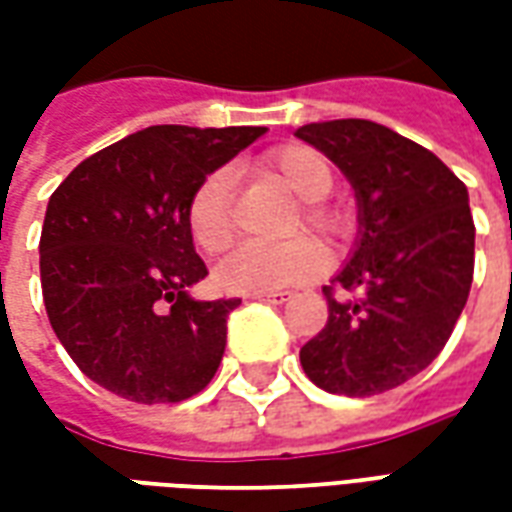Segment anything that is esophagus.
Listing matches in <instances>:
<instances>
[{
    "label": "esophagus",
    "instance_id": "34e87169",
    "mask_svg": "<svg viewBox=\"0 0 512 512\" xmlns=\"http://www.w3.org/2000/svg\"><path fill=\"white\" fill-rule=\"evenodd\" d=\"M249 299L271 301V304H282V301L290 299V293H288V290H279V293H249Z\"/></svg>",
    "mask_w": 512,
    "mask_h": 512
}]
</instances>
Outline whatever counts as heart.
Masks as SVG:
<instances>
[{
    "label": "heart",
    "instance_id": "1",
    "mask_svg": "<svg viewBox=\"0 0 512 512\" xmlns=\"http://www.w3.org/2000/svg\"><path fill=\"white\" fill-rule=\"evenodd\" d=\"M266 167L288 186L301 202V224L323 238H340L348 227V216L323 197L334 186V169L310 145H282L266 158ZM233 175L230 169H213L194 186L186 205V224L208 255H219L233 244ZM329 266V257L310 238H296L288 244H241L213 271L216 285L227 293H274L290 285H304L318 279Z\"/></svg>",
    "mask_w": 512,
    "mask_h": 512
}]
</instances>
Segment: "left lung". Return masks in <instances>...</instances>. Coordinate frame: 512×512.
Segmentation results:
<instances>
[{
	"label": "left lung",
	"instance_id": "left-lung-1",
	"mask_svg": "<svg viewBox=\"0 0 512 512\" xmlns=\"http://www.w3.org/2000/svg\"><path fill=\"white\" fill-rule=\"evenodd\" d=\"M296 136L332 158L359 205L354 255L323 288L329 321L301 348V367L334 395H381L441 354L466 307L469 191L428 147L373 120L310 123Z\"/></svg>",
	"mask_w": 512,
	"mask_h": 512
}]
</instances>
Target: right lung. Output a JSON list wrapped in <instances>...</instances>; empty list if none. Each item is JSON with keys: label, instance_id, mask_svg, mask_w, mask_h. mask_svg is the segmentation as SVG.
<instances>
[{"label": "right lung", "instance_id": "1", "mask_svg": "<svg viewBox=\"0 0 512 512\" xmlns=\"http://www.w3.org/2000/svg\"><path fill=\"white\" fill-rule=\"evenodd\" d=\"M260 126H150L84 158L51 194L40 285L54 334L84 376L134 403H180L219 370L241 299L197 301L208 277L186 205Z\"/></svg>", "mask_w": 512, "mask_h": 512}]
</instances>
